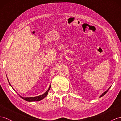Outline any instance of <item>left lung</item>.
Here are the masks:
<instances>
[{
  "mask_svg": "<svg viewBox=\"0 0 121 121\" xmlns=\"http://www.w3.org/2000/svg\"><path fill=\"white\" fill-rule=\"evenodd\" d=\"M111 87V86H110V87L109 88H108V89H107V90L106 91H105V92H103V93L102 94V95H101V96H100V98H101V97H102V96H104V95H105V94H106V93L107 92V91H108L109 90V89H110V87Z\"/></svg>",
  "mask_w": 121,
  "mask_h": 121,
  "instance_id": "1",
  "label": "left lung"
}]
</instances>
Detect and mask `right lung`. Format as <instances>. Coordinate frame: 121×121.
I'll return each mask as SVG.
<instances>
[{
	"instance_id": "right-lung-1",
	"label": "right lung",
	"mask_w": 121,
	"mask_h": 121,
	"mask_svg": "<svg viewBox=\"0 0 121 121\" xmlns=\"http://www.w3.org/2000/svg\"><path fill=\"white\" fill-rule=\"evenodd\" d=\"M7 79H8V78H7ZM8 81L9 83V84H10V86L13 88V87H12V86H11V84L10 83L9 81V79H8ZM50 88H51V85H50V86H49V88H48V89L46 91V92L45 93H43V95H39V96H35V97H26V98H25V97H22V96H20L19 95H18H18H19V96L20 97V98H22V99H23L24 100H25V101H28V102L39 101H40V100H42V99H43L46 98V97L47 95H48V92H49V91L50 89Z\"/></svg>"
}]
</instances>
